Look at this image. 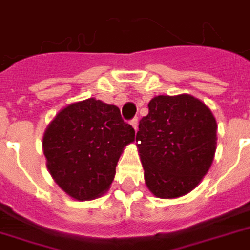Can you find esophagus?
Masks as SVG:
<instances>
[{
  "label": "esophagus",
  "mask_w": 250,
  "mask_h": 250,
  "mask_svg": "<svg viewBox=\"0 0 250 250\" xmlns=\"http://www.w3.org/2000/svg\"><path fill=\"white\" fill-rule=\"evenodd\" d=\"M131 125H132L133 128H135V131H137V125H139V119L137 118H133V119H131Z\"/></svg>",
  "instance_id": "34e87169"
}]
</instances>
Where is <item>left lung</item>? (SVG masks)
Wrapping results in <instances>:
<instances>
[{"label":"left lung","instance_id":"left-lung-1","mask_svg":"<svg viewBox=\"0 0 250 250\" xmlns=\"http://www.w3.org/2000/svg\"><path fill=\"white\" fill-rule=\"evenodd\" d=\"M148 107L136 133L145 183L157 197L184 196L201 182L213 162L215 118L189 94L157 96Z\"/></svg>","mask_w":250,"mask_h":250}]
</instances>
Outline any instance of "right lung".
<instances>
[{"mask_svg":"<svg viewBox=\"0 0 250 250\" xmlns=\"http://www.w3.org/2000/svg\"><path fill=\"white\" fill-rule=\"evenodd\" d=\"M132 125L117 106L88 98L57 114L45 131L44 154L56 183L79 201L93 200L110 187Z\"/></svg>","mask_w":250,"mask_h":250,"instance_id":"right-lung-1","label":"right lung"}]
</instances>
